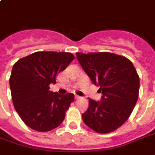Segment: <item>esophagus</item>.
Segmentation results:
<instances>
[{
  "label": "esophagus",
  "instance_id": "34e87169",
  "mask_svg": "<svg viewBox=\"0 0 155 155\" xmlns=\"http://www.w3.org/2000/svg\"><path fill=\"white\" fill-rule=\"evenodd\" d=\"M81 97H80V96H77V95H75V99L77 100V99H80Z\"/></svg>",
  "mask_w": 155,
  "mask_h": 155
}]
</instances>
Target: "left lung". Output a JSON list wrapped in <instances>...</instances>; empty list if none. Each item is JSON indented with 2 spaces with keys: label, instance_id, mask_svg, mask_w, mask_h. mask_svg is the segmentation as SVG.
<instances>
[{
  "label": "left lung",
  "instance_id": "1",
  "mask_svg": "<svg viewBox=\"0 0 155 155\" xmlns=\"http://www.w3.org/2000/svg\"><path fill=\"white\" fill-rule=\"evenodd\" d=\"M76 57L102 93L101 101L89 99L83 120L97 133L113 132L127 120L137 103L139 92L137 71L128 58L109 52L76 53Z\"/></svg>",
  "mask_w": 155,
  "mask_h": 155
}]
</instances>
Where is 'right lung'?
Segmentation results:
<instances>
[{
	"label": "right lung",
	"instance_id": "1",
	"mask_svg": "<svg viewBox=\"0 0 155 155\" xmlns=\"http://www.w3.org/2000/svg\"><path fill=\"white\" fill-rule=\"evenodd\" d=\"M75 58L67 52L39 51L19 59L13 65L10 79L13 105L23 122L33 130L47 132L65 118L74 95L50 91L56 76Z\"/></svg>",
	"mask_w": 155,
	"mask_h": 155
}]
</instances>
